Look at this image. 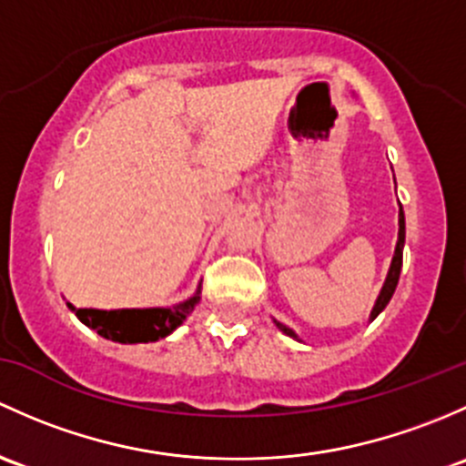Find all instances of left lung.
Returning <instances> with one entry per match:
<instances>
[{"label": "left lung", "mask_w": 466, "mask_h": 466, "mask_svg": "<svg viewBox=\"0 0 466 466\" xmlns=\"http://www.w3.org/2000/svg\"><path fill=\"white\" fill-rule=\"evenodd\" d=\"M404 239H406V227H404V210L400 208V239H397V248H395V258H392V265H390V271H388V278H386V285H383L381 294H379L377 299V305L375 309H372V319H377L379 311L383 309L388 303H390L392 294H395V287L397 282H400V273H401V258H404ZM278 328L282 329L285 334H289V337H296L294 332H291L289 328H285V325L276 323Z\"/></svg>", "instance_id": "obj_1"}]
</instances>
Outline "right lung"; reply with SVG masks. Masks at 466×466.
<instances>
[{
  "label": "right lung",
  "instance_id": "1",
  "mask_svg": "<svg viewBox=\"0 0 466 466\" xmlns=\"http://www.w3.org/2000/svg\"><path fill=\"white\" fill-rule=\"evenodd\" d=\"M199 294L193 296L186 303L175 305L172 309H76L80 320L105 339L118 340V343H147V340H159L179 328L186 316L199 303Z\"/></svg>",
  "mask_w": 466,
  "mask_h": 466
}]
</instances>
